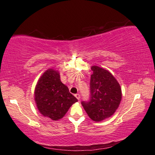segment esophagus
Listing matches in <instances>:
<instances>
[{
    "label": "esophagus",
    "mask_w": 155,
    "mask_h": 155,
    "mask_svg": "<svg viewBox=\"0 0 155 155\" xmlns=\"http://www.w3.org/2000/svg\"><path fill=\"white\" fill-rule=\"evenodd\" d=\"M75 97L78 99V100H79V99H80V94H75Z\"/></svg>",
    "instance_id": "1"
}]
</instances>
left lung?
Here are the masks:
<instances>
[{
	"mask_svg": "<svg viewBox=\"0 0 155 155\" xmlns=\"http://www.w3.org/2000/svg\"><path fill=\"white\" fill-rule=\"evenodd\" d=\"M91 69V99L81 104L91 119L100 122L114 114L120 104L122 91L110 71L98 66H92Z\"/></svg>",
	"mask_w": 155,
	"mask_h": 155,
	"instance_id": "1",
	"label": "left lung"
}]
</instances>
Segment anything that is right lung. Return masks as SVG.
I'll return each mask as SVG.
<instances>
[{
  "instance_id": "1",
  "label": "right lung",
  "mask_w": 155,
  "mask_h": 155,
  "mask_svg": "<svg viewBox=\"0 0 155 155\" xmlns=\"http://www.w3.org/2000/svg\"><path fill=\"white\" fill-rule=\"evenodd\" d=\"M34 97L39 112L52 120L62 118L78 100L60 80L57 70L49 69L40 76L35 88Z\"/></svg>"
}]
</instances>
